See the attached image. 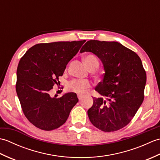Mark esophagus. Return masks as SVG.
<instances>
[{"mask_svg": "<svg viewBox=\"0 0 160 160\" xmlns=\"http://www.w3.org/2000/svg\"><path fill=\"white\" fill-rule=\"evenodd\" d=\"M78 99H79V100H81L82 98V96H81V95H78Z\"/></svg>", "mask_w": 160, "mask_h": 160, "instance_id": "1", "label": "esophagus"}]
</instances>
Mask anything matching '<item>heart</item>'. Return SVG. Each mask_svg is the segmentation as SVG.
<instances>
[{"label":"heart","mask_w":160,"mask_h":160,"mask_svg":"<svg viewBox=\"0 0 160 160\" xmlns=\"http://www.w3.org/2000/svg\"><path fill=\"white\" fill-rule=\"evenodd\" d=\"M84 62L88 69L95 66H98V61L95 56L92 55L87 56L84 58ZM70 89L80 94L86 93L90 88V83L87 80H75L69 84Z\"/></svg>","instance_id":"1"}]
</instances>
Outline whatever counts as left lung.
I'll return each instance as SVG.
<instances>
[{"label":"left lung","mask_w":160,"mask_h":160,"mask_svg":"<svg viewBox=\"0 0 160 160\" xmlns=\"http://www.w3.org/2000/svg\"><path fill=\"white\" fill-rule=\"evenodd\" d=\"M91 52L103 64L102 82L95 88L104 97L93 98L87 111L91 123L100 130L113 132L127 126L144 100L147 74L137 53L118 42L89 40L80 53Z\"/></svg>","instance_id":"8db88e82"}]
</instances>
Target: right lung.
<instances>
[{
    "mask_svg": "<svg viewBox=\"0 0 160 160\" xmlns=\"http://www.w3.org/2000/svg\"><path fill=\"white\" fill-rule=\"evenodd\" d=\"M86 40L37 44L25 53L17 68L16 90L25 117L35 127L52 131L65 123L78 102L76 93L50 96L67 64Z\"/></svg>",
    "mask_w": 160,
    "mask_h": 160,
    "instance_id": "1",
    "label": "right lung"
}]
</instances>
